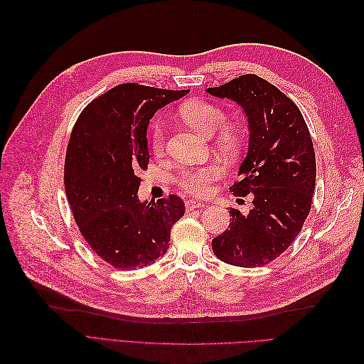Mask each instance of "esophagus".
<instances>
[{
    "label": "esophagus",
    "instance_id": "34e87169",
    "mask_svg": "<svg viewBox=\"0 0 364 364\" xmlns=\"http://www.w3.org/2000/svg\"><path fill=\"white\" fill-rule=\"evenodd\" d=\"M205 203L203 202H199V200H194V199H190L185 202V208L186 211H191V209H196V208H203Z\"/></svg>",
    "mask_w": 364,
    "mask_h": 364
}]
</instances>
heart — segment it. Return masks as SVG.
<instances>
[{
  "label": "heart",
  "mask_w": 364,
  "mask_h": 364,
  "mask_svg": "<svg viewBox=\"0 0 364 364\" xmlns=\"http://www.w3.org/2000/svg\"><path fill=\"white\" fill-rule=\"evenodd\" d=\"M181 117L188 123L193 129L200 134L211 136L218 129L217 141L220 146L232 147L237 141L235 129L229 124H225L226 114L220 106L209 103L205 100H191L181 107ZM165 126L162 121L153 124L151 127V150L156 155H162L165 150ZM223 174V168L218 164H209L199 168H186L182 171L179 178V185L183 190L193 193L196 196H206L213 191V182L217 181Z\"/></svg>",
  "instance_id": "obj_1"
}]
</instances>
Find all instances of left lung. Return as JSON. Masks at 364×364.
I'll return each mask as SVG.
<instances>
[{
    "instance_id": "1",
    "label": "left lung",
    "mask_w": 364,
    "mask_h": 364,
    "mask_svg": "<svg viewBox=\"0 0 364 364\" xmlns=\"http://www.w3.org/2000/svg\"><path fill=\"white\" fill-rule=\"evenodd\" d=\"M206 92L235 102L247 117L249 150L230 191L253 197L247 215L230 208L232 222L213 240V250L237 267L264 266L289 249L310 214L316 186L310 132L299 107L255 74Z\"/></svg>"
}]
</instances>
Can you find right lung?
I'll use <instances>...</instances> for the list:
<instances>
[{"mask_svg": "<svg viewBox=\"0 0 364 364\" xmlns=\"http://www.w3.org/2000/svg\"><path fill=\"white\" fill-rule=\"evenodd\" d=\"M188 90L123 83L97 97L77 118L65 158V191L77 226L98 257L119 270L164 257L181 197L139 202V170L149 164L147 127L158 109Z\"/></svg>", "mask_w": 364, "mask_h": 364, "instance_id": "obj_1", "label": "right lung"}]
</instances>
